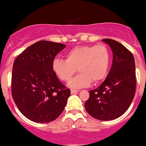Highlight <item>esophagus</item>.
Listing matches in <instances>:
<instances>
[{"mask_svg":"<svg viewBox=\"0 0 146 146\" xmlns=\"http://www.w3.org/2000/svg\"><path fill=\"white\" fill-rule=\"evenodd\" d=\"M79 90H71V93L72 94H74V93H77L78 92Z\"/></svg>","mask_w":146,"mask_h":146,"instance_id":"obj_1","label":"esophagus"}]
</instances>
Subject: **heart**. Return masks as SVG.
<instances>
[{"label": "heart", "instance_id": "1", "mask_svg": "<svg viewBox=\"0 0 146 146\" xmlns=\"http://www.w3.org/2000/svg\"><path fill=\"white\" fill-rule=\"evenodd\" d=\"M66 59L56 58L52 68L59 80L68 82L77 71L79 74L69 83L72 88H82L106 77L111 60L110 50L106 44L75 46L66 53Z\"/></svg>", "mask_w": 146, "mask_h": 146}]
</instances>
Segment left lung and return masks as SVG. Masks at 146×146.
Returning a JSON list of instances; mask_svg holds the SVG:
<instances>
[{
  "label": "left lung",
  "mask_w": 146,
  "mask_h": 146,
  "mask_svg": "<svg viewBox=\"0 0 146 146\" xmlns=\"http://www.w3.org/2000/svg\"><path fill=\"white\" fill-rule=\"evenodd\" d=\"M113 53L112 66L100 87L90 90L86 111L100 121H111L123 115L130 107L136 92V66L132 53L119 42L103 39Z\"/></svg>",
  "instance_id": "8db88e82"
}]
</instances>
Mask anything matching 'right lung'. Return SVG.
I'll return each instance as SVG.
<instances>
[{
	"instance_id": "right-lung-1",
	"label": "right lung",
	"mask_w": 146,
	"mask_h": 146,
	"mask_svg": "<svg viewBox=\"0 0 146 146\" xmlns=\"http://www.w3.org/2000/svg\"><path fill=\"white\" fill-rule=\"evenodd\" d=\"M65 47L63 44L39 40L16 57L13 66L12 96L28 119L48 123L63 111L71 92L55 74L52 63Z\"/></svg>"
}]
</instances>
